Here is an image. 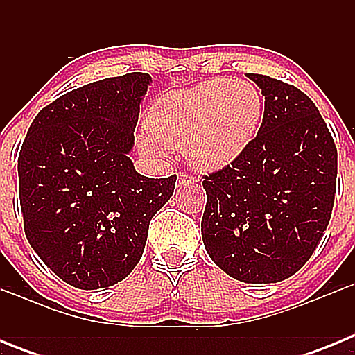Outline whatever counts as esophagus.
I'll use <instances>...</instances> for the list:
<instances>
[{"label": "esophagus", "instance_id": "esophagus-1", "mask_svg": "<svg viewBox=\"0 0 355 355\" xmlns=\"http://www.w3.org/2000/svg\"><path fill=\"white\" fill-rule=\"evenodd\" d=\"M178 180L183 183V181H193V175L192 174H180L178 175Z\"/></svg>", "mask_w": 355, "mask_h": 355}]
</instances>
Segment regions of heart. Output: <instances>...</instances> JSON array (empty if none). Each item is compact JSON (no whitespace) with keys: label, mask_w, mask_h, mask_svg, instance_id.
I'll use <instances>...</instances> for the list:
<instances>
[{"label":"heart","mask_w":355,"mask_h":355,"mask_svg":"<svg viewBox=\"0 0 355 355\" xmlns=\"http://www.w3.org/2000/svg\"><path fill=\"white\" fill-rule=\"evenodd\" d=\"M263 108L261 94L249 81H205L158 99L140 146L149 155H159L163 147L188 149L199 168H222L256 139Z\"/></svg>","instance_id":"b5f03b06"}]
</instances>
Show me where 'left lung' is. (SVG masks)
<instances>
[{
	"label": "left lung",
	"instance_id": "left-lung-1",
	"mask_svg": "<svg viewBox=\"0 0 355 355\" xmlns=\"http://www.w3.org/2000/svg\"><path fill=\"white\" fill-rule=\"evenodd\" d=\"M265 96L256 139L202 175L200 233L216 266L241 283H279L306 265L331 220L338 150L315 103L293 85L247 74Z\"/></svg>",
	"mask_w": 355,
	"mask_h": 355
}]
</instances>
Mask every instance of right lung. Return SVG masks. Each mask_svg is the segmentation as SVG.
<instances>
[{"label":"right lung","mask_w":355,"mask_h":355,"mask_svg":"<svg viewBox=\"0 0 355 355\" xmlns=\"http://www.w3.org/2000/svg\"><path fill=\"white\" fill-rule=\"evenodd\" d=\"M150 76L130 72L44 106L19 150V199L31 249L62 281L97 290L131 274L175 174L146 178L130 150Z\"/></svg>","instance_id":"obj_1"}]
</instances>
